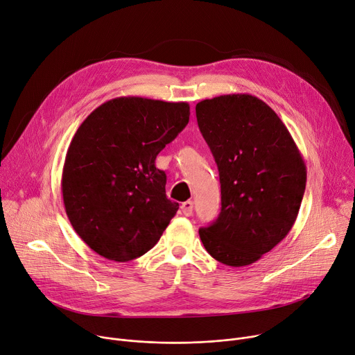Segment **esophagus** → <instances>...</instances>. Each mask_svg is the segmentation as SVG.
Segmentation results:
<instances>
[{
	"instance_id": "obj_1",
	"label": "esophagus",
	"mask_w": 355,
	"mask_h": 355,
	"mask_svg": "<svg viewBox=\"0 0 355 355\" xmlns=\"http://www.w3.org/2000/svg\"><path fill=\"white\" fill-rule=\"evenodd\" d=\"M180 209H182V211H183L184 216H192V213H193V202H192V200L183 202L182 206H180Z\"/></svg>"
}]
</instances>
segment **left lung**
<instances>
[{"instance_id":"8db88e82","label":"left lung","mask_w":355,"mask_h":355,"mask_svg":"<svg viewBox=\"0 0 355 355\" xmlns=\"http://www.w3.org/2000/svg\"><path fill=\"white\" fill-rule=\"evenodd\" d=\"M196 118L222 190V211L199 230L200 240L217 261L249 266L291 230L306 190V163L277 114L253 95L205 99Z\"/></svg>"}]
</instances>
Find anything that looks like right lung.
<instances>
[{"label": "right lung", "instance_id": "add662e5", "mask_svg": "<svg viewBox=\"0 0 355 355\" xmlns=\"http://www.w3.org/2000/svg\"><path fill=\"white\" fill-rule=\"evenodd\" d=\"M187 102L121 96L98 106L71 141L62 171L68 219L88 246L114 261L144 256L179 205L166 198L157 153L189 122Z\"/></svg>", "mask_w": 355, "mask_h": 355}]
</instances>
